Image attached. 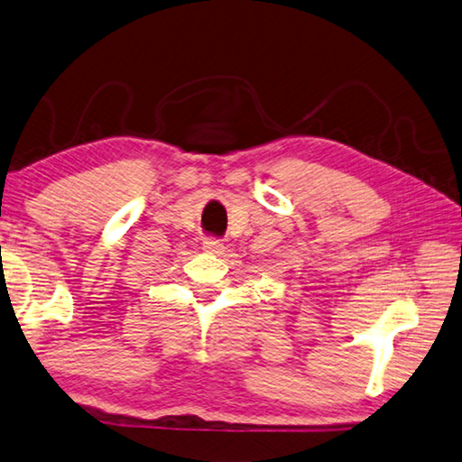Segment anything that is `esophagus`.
<instances>
[{
  "mask_svg": "<svg viewBox=\"0 0 462 462\" xmlns=\"http://www.w3.org/2000/svg\"><path fill=\"white\" fill-rule=\"evenodd\" d=\"M204 249H207L208 254H221L223 249H225V245H223L221 239L208 237V239H204Z\"/></svg>",
  "mask_w": 462,
  "mask_h": 462,
  "instance_id": "obj_1",
  "label": "esophagus"
}]
</instances>
